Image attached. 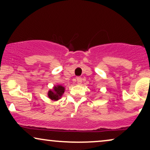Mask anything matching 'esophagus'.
Returning a JSON list of instances; mask_svg holds the SVG:
<instances>
[{"instance_id":"obj_1","label":"esophagus","mask_w":150,"mask_h":150,"mask_svg":"<svg viewBox=\"0 0 150 150\" xmlns=\"http://www.w3.org/2000/svg\"><path fill=\"white\" fill-rule=\"evenodd\" d=\"M76 80H77V84H79V85H80V84L82 83V77H77V78H76Z\"/></svg>"}]
</instances>
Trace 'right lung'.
Instances as JSON below:
<instances>
[{"mask_svg":"<svg viewBox=\"0 0 150 150\" xmlns=\"http://www.w3.org/2000/svg\"><path fill=\"white\" fill-rule=\"evenodd\" d=\"M65 92V87L62 85H56L53 87V89L48 92V97L53 101H57L60 99Z\"/></svg>","mask_w":150,"mask_h":150,"instance_id":"1","label":"right lung"}]
</instances>
